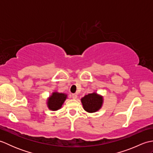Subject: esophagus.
<instances>
[{
  "label": "esophagus",
  "instance_id": "esophagus-1",
  "mask_svg": "<svg viewBox=\"0 0 153 153\" xmlns=\"http://www.w3.org/2000/svg\"><path fill=\"white\" fill-rule=\"evenodd\" d=\"M72 98L74 99H76L77 98V95L76 94H72Z\"/></svg>",
  "mask_w": 153,
  "mask_h": 153
}]
</instances>
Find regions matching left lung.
<instances>
[{"label":"left lung","instance_id":"1","mask_svg":"<svg viewBox=\"0 0 153 153\" xmlns=\"http://www.w3.org/2000/svg\"><path fill=\"white\" fill-rule=\"evenodd\" d=\"M83 109L89 113L96 112L99 110L103 104V97L96 92L89 93L81 99Z\"/></svg>","mask_w":153,"mask_h":153}]
</instances>
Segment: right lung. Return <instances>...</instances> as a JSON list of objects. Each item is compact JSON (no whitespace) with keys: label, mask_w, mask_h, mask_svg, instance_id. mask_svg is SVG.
<instances>
[{"label":"right lung","mask_w":153,"mask_h":153,"mask_svg":"<svg viewBox=\"0 0 153 153\" xmlns=\"http://www.w3.org/2000/svg\"><path fill=\"white\" fill-rule=\"evenodd\" d=\"M68 97L67 94L54 91L47 99V105L48 109L56 111L62 108V105Z\"/></svg>","instance_id":"add662e5"}]
</instances>
